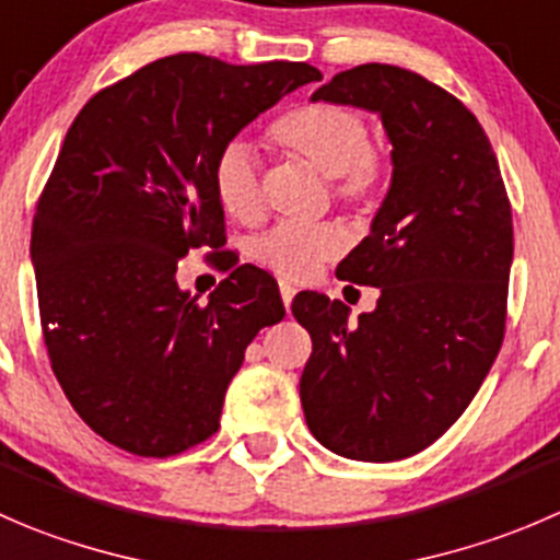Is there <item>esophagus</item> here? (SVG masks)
Listing matches in <instances>:
<instances>
[{
  "instance_id": "1",
  "label": "esophagus",
  "mask_w": 560,
  "mask_h": 560,
  "mask_svg": "<svg viewBox=\"0 0 560 560\" xmlns=\"http://www.w3.org/2000/svg\"><path fill=\"white\" fill-rule=\"evenodd\" d=\"M279 290H281V301H284V308H287V312H290V306H292V298H295V287H292V284H287V281H281V284H279Z\"/></svg>"
}]
</instances>
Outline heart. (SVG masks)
I'll list each match as a JSON object with an SVG mask.
<instances>
[{"mask_svg":"<svg viewBox=\"0 0 560 560\" xmlns=\"http://www.w3.org/2000/svg\"><path fill=\"white\" fill-rule=\"evenodd\" d=\"M281 153L306 161L328 177L330 197L345 208H372L388 180L383 150L369 144V125L358 108L306 103L281 114L268 130ZM213 191L221 208L241 224L262 219L257 159L246 142H230L213 166ZM345 252V237L328 224L273 226L254 246V259L287 281H306L319 265Z\"/></svg>","mask_w":560,"mask_h":560,"instance_id":"obj_1","label":"heart"}]
</instances>
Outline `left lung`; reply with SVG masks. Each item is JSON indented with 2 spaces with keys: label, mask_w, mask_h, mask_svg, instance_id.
Masks as SVG:
<instances>
[{
  "label": "left lung",
  "mask_w": 560,
  "mask_h": 560,
  "mask_svg": "<svg viewBox=\"0 0 560 560\" xmlns=\"http://www.w3.org/2000/svg\"><path fill=\"white\" fill-rule=\"evenodd\" d=\"M312 101L380 114L390 188L372 232L336 276L377 287L347 323L341 301L306 292L292 314L312 334L301 401L334 454L394 463L438 441L485 383L506 330L512 205L492 144L463 101L396 65L336 73Z\"/></svg>",
  "instance_id": "obj_1"
}]
</instances>
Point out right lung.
Masks as SVG:
<instances>
[{
    "instance_id": "1",
    "label": "right lung",
    "mask_w": 560,
    "mask_h": 560,
    "mask_svg": "<svg viewBox=\"0 0 560 560\" xmlns=\"http://www.w3.org/2000/svg\"><path fill=\"white\" fill-rule=\"evenodd\" d=\"M306 62L172 54L92 95L68 128L32 221L48 361L92 432L136 457H175L219 430L254 336L284 317L279 284L224 252L221 150ZM210 247L231 276L199 307L176 265Z\"/></svg>"
}]
</instances>
